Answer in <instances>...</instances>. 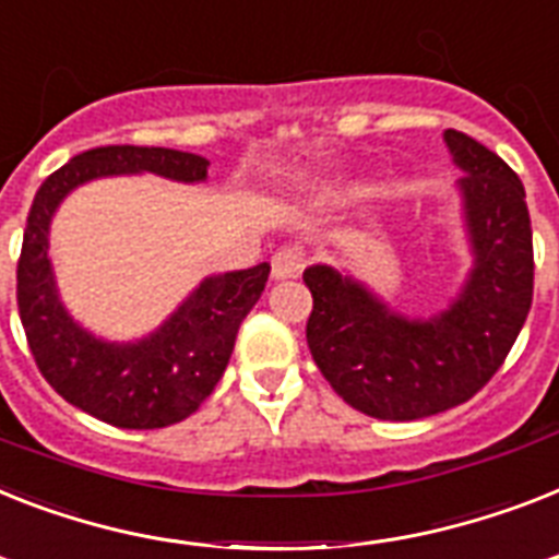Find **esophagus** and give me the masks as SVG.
<instances>
[{"mask_svg":"<svg viewBox=\"0 0 559 559\" xmlns=\"http://www.w3.org/2000/svg\"><path fill=\"white\" fill-rule=\"evenodd\" d=\"M307 266V249L304 247H281L275 255H272V275L275 278H295L301 275V270Z\"/></svg>","mask_w":559,"mask_h":559,"instance_id":"34e87169","label":"esophagus"}]
</instances>
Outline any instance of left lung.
<instances>
[{"label": "left lung", "instance_id": "obj_1", "mask_svg": "<svg viewBox=\"0 0 559 559\" xmlns=\"http://www.w3.org/2000/svg\"><path fill=\"white\" fill-rule=\"evenodd\" d=\"M465 171L476 264L451 310L407 321L330 266H310L307 319L321 376L356 411L384 421L437 416L491 382L514 347L534 298V243L523 180L500 154L456 129L444 131Z\"/></svg>", "mask_w": 559, "mask_h": 559}]
</instances>
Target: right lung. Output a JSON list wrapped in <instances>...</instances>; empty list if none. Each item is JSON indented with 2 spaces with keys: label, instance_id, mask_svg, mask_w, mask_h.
<instances>
[{
  "label": "right lung",
  "instance_id": "obj_1",
  "mask_svg": "<svg viewBox=\"0 0 559 559\" xmlns=\"http://www.w3.org/2000/svg\"><path fill=\"white\" fill-rule=\"evenodd\" d=\"M201 154L160 146H99L76 154L45 177L28 212L16 261V304L31 356L59 396L97 419L129 430L166 428L203 405L221 382L240 321L255 307L270 264L206 278L146 342H97L62 310L48 264V224L74 186L99 175L154 171L171 180H203Z\"/></svg>",
  "mask_w": 559,
  "mask_h": 559
}]
</instances>
